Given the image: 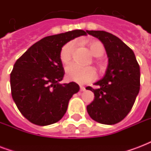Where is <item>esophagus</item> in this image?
<instances>
[{
    "label": "esophagus",
    "mask_w": 151,
    "mask_h": 151,
    "mask_svg": "<svg viewBox=\"0 0 151 151\" xmlns=\"http://www.w3.org/2000/svg\"><path fill=\"white\" fill-rule=\"evenodd\" d=\"M80 91L81 92H84V91H85V87H84V86H82V85H81Z\"/></svg>",
    "instance_id": "1"
}]
</instances>
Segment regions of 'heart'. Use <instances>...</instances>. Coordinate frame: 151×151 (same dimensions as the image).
Masks as SVG:
<instances>
[{"instance_id":"obj_1","label":"heart","mask_w":151,"mask_h":151,"mask_svg":"<svg viewBox=\"0 0 151 151\" xmlns=\"http://www.w3.org/2000/svg\"><path fill=\"white\" fill-rule=\"evenodd\" d=\"M87 46L90 52L94 56H102L105 48L102 42L99 41H91L87 42ZM76 48V43L74 41H70L63 46L59 53L60 60L63 64L67 65L71 62L73 53ZM96 64L100 69L103 68V64L96 60ZM66 77L69 81H72L79 84H85L94 81L96 78V72L93 67H81L76 64H72L66 67Z\"/></svg>"}]
</instances>
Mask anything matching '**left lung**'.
I'll return each mask as SVG.
<instances>
[{"label": "left lung", "mask_w": 151, "mask_h": 151, "mask_svg": "<svg viewBox=\"0 0 151 151\" xmlns=\"http://www.w3.org/2000/svg\"><path fill=\"white\" fill-rule=\"evenodd\" d=\"M87 33L101 41L109 58L105 76L95 83L98 88H86L95 95L87 111L101 124H117L130 112L139 92V65L133 51L117 37L103 30Z\"/></svg>", "instance_id": "1"}]
</instances>
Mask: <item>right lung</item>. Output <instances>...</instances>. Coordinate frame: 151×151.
Segmentation results:
<instances>
[{
	"instance_id": "1",
	"label": "right lung",
	"mask_w": 151,
	"mask_h": 151,
	"mask_svg": "<svg viewBox=\"0 0 151 151\" xmlns=\"http://www.w3.org/2000/svg\"><path fill=\"white\" fill-rule=\"evenodd\" d=\"M81 29L44 37L16 60L10 75L12 99L28 121L45 126L59 122L69 100L79 91L75 82L60 84L65 72L59 53L62 47L78 37Z\"/></svg>"
}]
</instances>
